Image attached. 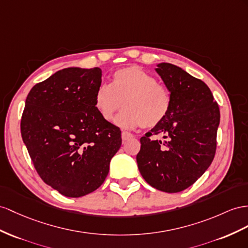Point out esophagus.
I'll list each match as a JSON object with an SVG mask.
<instances>
[{"mask_svg":"<svg viewBox=\"0 0 248 248\" xmlns=\"http://www.w3.org/2000/svg\"><path fill=\"white\" fill-rule=\"evenodd\" d=\"M131 138H133V135L131 134V133H128V132H123V133H122V139H123V141L129 140V139H131Z\"/></svg>","mask_w":248,"mask_h":248,"instance_id":"34e87169","label":"esophagus"}]
</instances>
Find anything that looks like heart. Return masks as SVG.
<instances>
[{"label":"heart","instance_id":"obj_1","mask_svg":"<svg viewBox=\"0 0 248 248\" xmlns=\"http://www.w3.org/2000/svg\"><path fill=\"white\" fill-rule=\"evenodd\" d=\"M115 124L123 129L154 128L167 118L172 107V94L153 75L137 66L119 69L109 86H100L93 105L105 122H111L120 107Z\"/></svg>","mask_w":248,"mask_h":248}]
</instances>
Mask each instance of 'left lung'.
Returning <instances> with one entry per match:
<instances>
[{"mask_svg":"<svg viewBox=\"0 0 248 248\" xmlns=\"http://www.w3.org/2000/svg\"><path fill=\"white\" fill-rule=\"evenodd\" d=\"M155 71L172 94V107L167 118L141 137L137 166L151 186L178 193L195 183L211 166L220 111L209 88L182 68L160 62ZM159 132L167 141L149 139Z\"/></svg>","mask_w":248,"mask_h":248,"instance_id":"8db88e82","label":"left lung"}]
</instances>
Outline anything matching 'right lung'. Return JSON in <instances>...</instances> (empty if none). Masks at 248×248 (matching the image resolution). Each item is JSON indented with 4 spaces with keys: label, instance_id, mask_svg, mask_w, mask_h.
<instances>
[{
    "label": "right lung",
    "instance_id": "add662e5",
    "mask_svg": "<svg viewBox=\"0 0 248 248\" xmlns=\"http://www.w3.org/2000/svg\"><path fill=\"white\" fill-rule=\"evenodd\" d=\"M101 75L97 67L62 69L36 84L25 101L21 133L36 172L71 198L103 185L122 145L119 128L93 105Z\"/></svg>",
    "mask_w": 248,
    "mask_h": 248
}]
</instances>
